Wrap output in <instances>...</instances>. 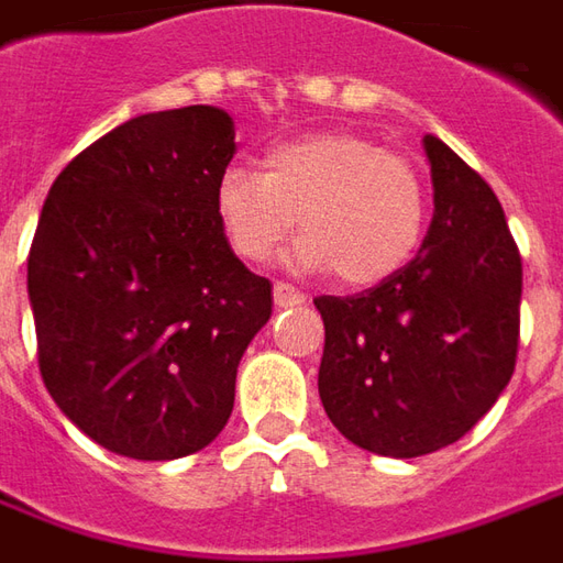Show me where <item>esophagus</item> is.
<instances>
[{
	"instance_id": "34e87169",
	"label": "esophagus",
	"mask_w": 563,
	"mask_h": 563,
	"mask_svg": "<svg viewBox=\"0 0 563 563\" xmlns=\"http://www.w3.org/2000/svg\"><path fill=\"white\" fill-rule=\"evenodd\" d=\"M273 297H275V306H282V309H288V306H300L306 300L300 290L290 288V285H285V282H275Z\"/></svg>"
}]
</instances>
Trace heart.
<instances>
[{"instance_id":"1","label":"heart","mask_w":563,"mask_h":563,"mask_svg":"<svg viewBox=\"0 0 563 563\" xmlns=\"http://www.w3.org/2000/svg\"><path fill=\"white\" fill-rule=\"evenodd\" d=\"M429 192L413 162L352 131L275 143L263 170L230 165L217 177L214 214L242 260H269L294 230L288 263L333 269L349 288L377 285L413 257Z\"/></svg>"}]
</instances>
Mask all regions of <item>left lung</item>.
Masks as SVG:
<instances>
[{
    "mask_svg": "<svg viewBox=\"0 0 563 563\" xmlns=\"http://www.w3.org/2000/svg\"><path fill=\"white\" fill-rule=\"evenodd\" d=\"M435 214L417 257L377 288L319 297L324 413L364 451L426 456L466 435L509 386L521 254L503 205L448 143L422 137Z\"/></svg>",
    "mask_w": 563,
    "mask_h": 563,
    "instance_id": "8db88e82",
    "label": "left lung"
}]
</instances>
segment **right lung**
<instances>
[{"label": "right lung", "mask_w": 563, "mask_h": 563, "mask_svg": "<svg viewBox=\"0 0 563 563\" xmlns=\"http://www.w3.org/2000/svg\"><path fill=\"white\" fill-rule=\"evenodd\" d=\"M235 125L217 107L146 112L57 174L26 260L38 371L100 448L177 460L230 420L273 285L214 214Z\"/></svg>", "instance_id": "right-lung-1"}]
</instances>
